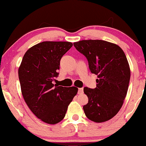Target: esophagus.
Wrapping results in <instances>:
<instances>
[{
	"label": "esophagus",
	"instance_id": "34e87169",
	"mask_svg": "<svg viewBox=\"0 0 146 146\" xmlns=\"http://www.w3.org/2000/svg\"><path fill=\"white\" fill-rule=\"evenodd\" d=\"M84 93V88H80L78 89V94H82Z\"/></svg>",
	"mask_w": 146,
	"mask_h": 146
}]
</instances>
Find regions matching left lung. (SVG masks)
I'll use <instances>...</instances> for the list:
<instances>
[{
	"label": "left lung",
	"mask_w": 146,
	"mask_h": 146,
	"mask_svg": "<svg viewBox=\"0 0 146 146\" xmlns=\"http://www.w3.org/2000/svg\"><path fill=\"white\" fill-rule=\"evenodd\" d=\"M73 45L87 58L91 73L98 75L95 89H84L88 97L83 107L86 116L95 123L108 121L121 108L128 90L131 71L125 52L104 40H84Z\"/></svg>",
	"instance_id": "left-lung-1"
}]
</instances>
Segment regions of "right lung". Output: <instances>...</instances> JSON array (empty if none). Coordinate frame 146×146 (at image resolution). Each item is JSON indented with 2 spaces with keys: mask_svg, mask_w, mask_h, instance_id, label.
<instances>
[{
  "mask_svg": "<svg viewBox=\"0 0 146 146\" xmlns=\"http://www.w3.org/2000/svg\"><path fill=\"white\" fill-rule=\"evenodd\" d=\"M73 46L69 42H42L27 50L18 74L21 93L29 109L38 119L54 125L64 119L77 94L76 87L54 86L62 56Z\"/></svg>",
  "mask_w": 146,
  "mask_h": 146,
  "instance_id": "right-lung-1",
  "label": "right lung"
}]
</instances>
